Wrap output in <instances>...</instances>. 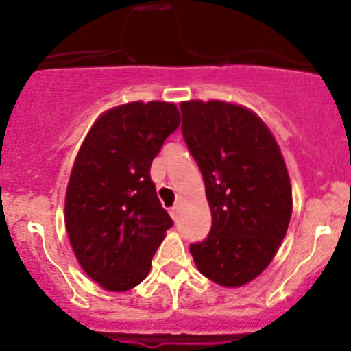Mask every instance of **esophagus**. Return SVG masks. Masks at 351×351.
Returning <instances> with one entry per match:
<instances>
[{"label": "esophagus", "mask_w": 351, "mask_h": 351, "mask_svg": "<svg viewBox=\"0 0 351 351\" xmlns=\"http://www.w3.org/2000/svg\"><path fill=\"white\" fill-rule=\"evenodd\" d=\"M169 215H171V217L175 219V221H176V219H178V205H175V207L169 208Z\"/></svg>", "instance_id": "1"}]
</instances>
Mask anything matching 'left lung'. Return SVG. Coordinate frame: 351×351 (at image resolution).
I'll use <instances>...</instances> for the list:
<instances>
[{"label":"left lung","mask_w":351,"mask_h":351,"mask_svg":"<svg viewBox=\"0 0 351 351\" xmlns=\"http://www.w3.org/2000/svg\"><path fill=\"white\" fill-rule=\"evenodd\" d=\"M182 132L200 168L212 228L190 244L198 271L241 287L270 265L292 215V186L277 141L251 110L226 101H183Z\"/></svg>","instance_id":"1"}]
</instances>
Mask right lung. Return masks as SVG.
<instances>
[{
  "label": "right lung",
  "instance_id": "right-lung-1",
  "mask_svg": "<svg viewBox=\"0 0 351 351\" xmlns=\"http://www.w3.org/2000/svg\"><path fill=\"white\" fill-rule=\"evenodd\" d=\"M180 125L166 101H132L105 112L84 137L66 192L67 236L81 268L112 292L139 285L173 226L151 162Z\"/></svg>",
  "mask_w": 351,
  "mask_h": 351
}]
</instances>
